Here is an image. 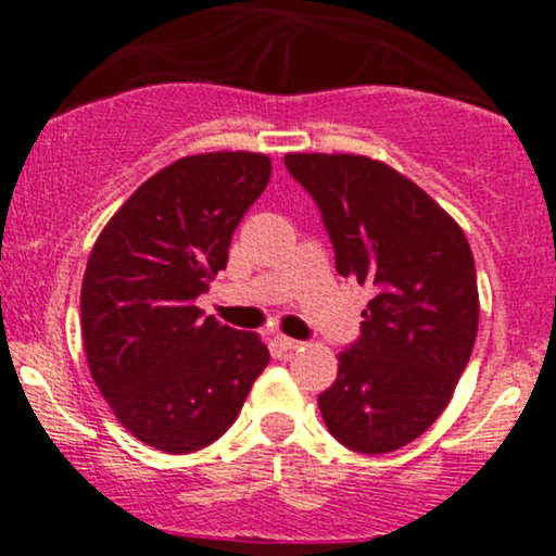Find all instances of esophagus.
Instances as JSON below:
<instances>
[{
    "instance_id": "1",
    "label": "esophagus",
    "mask_w": 556,
    "mask_h": 556,
    "mask_svg": "<svg viewBox=\"0 0 556 556\" xmlns=\"http://www.w3.org/2000/svg\"><path fill=\"white\" fill-rule=\"evenodd\" d=\"M274 344H277V348L282 350V353H292V350L303 348V342H300V340H292V337H285V334L274 337Z\"/></svg>"
}]
</instances>
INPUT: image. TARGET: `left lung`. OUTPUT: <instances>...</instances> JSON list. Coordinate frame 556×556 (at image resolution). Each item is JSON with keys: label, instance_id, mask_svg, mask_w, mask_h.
I'll return each mask as SVG.
<instances>
[{"label": "left lung", "instance_id": "obj_1", "mask_svg": "<svg viewBox=\"0 0 556 556\" xmlns=\"http://www.w3.org/2000/svg\"><path fill=\"white\" fill-rule=\"evenodd\" d=\"M321 208L337 274L368 285L361 340L342 350L318 410L363 455L410 444L444 413L478 331L476 264L463 227L379 159L287 154Z\"/></svg>", "mask_w": 556, "mask_h": 556}]
</instances>
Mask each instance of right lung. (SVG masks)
I'll list each match as a JSON object with an SVG mask.
<instances>
[{
    "instance_id": "add662e5",
    "label": "right lung",
    "mask_w": 556,
    "mask_h": 556,
    "mask_svg": "<svg viewBox=\"0 0 556 556\" xmlns=\"http://www.w3.org/2000/svg\"><path fill=\"white\" fill-rule=\"evenodd\" d=\"M271 177L253 151L182 156L101 229L80 287L88 368L132 437L169 455L216 442L269 363L256 331L222 327L195 298Z\"/></svg>"
}]
</instances>
